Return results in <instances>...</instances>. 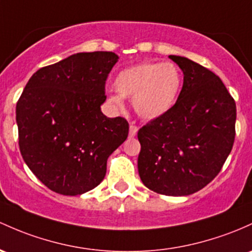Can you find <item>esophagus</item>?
<instances>
[{
  "label": "esophagus",
  "instance_id": "1",
  "mask_svg": "<svg viewBox=\"0 0 252 252\" xmlns=\"http://www.w3.org/2000/svg\"><path fill=\"white\" fill-rule=\"evenodd\" d=\"M137 131H139V126H135V124H130V128H129V136L134 137L135 135L137 134Z\"/></svg>",
  "mask_w": 252,
  "mask_h": 252
}]
</instances>
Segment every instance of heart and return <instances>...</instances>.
Listing matches in <instances>:
<instances>
[{
    "instance_id": "obj_1",
    "label": "heart",
    "mask_w": 252,
    "mask_h": 252,
    "mask_svg": "<svg viewBox=\"0 0 252 252\" xmlns=\"http://www.w3.org/2000/svg\"><path fill=\"white\" fill-rule=\"evenodd\" d=\"M113 85L120 95L110 96L111 104L123 109L120 96L130 99L140 117L154 120L176 104L182 74L172 63H141L120 71Z\"/></svg>"
}]
</instances>
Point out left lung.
<instances>
[{"instance_id": "left-lung-1", "label": "left lung", "mask_w": 252, "mask_h": 252, "mask_svg": "<svg viewBox=\"0 0 252 252\" xmlns=\"http://www.w3.org/2000/svg\"><path fill=\"white\" fill-rule=\"evenodd\" d=\"M170 59L183 70V87L170 111L137 132V166L148 189L185 196L211 183L222 168L233 147L237 109L213 71L187 57Z\"/></svg>"}]
</instances>
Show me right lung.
<instances>
[{"instance_id":"right-lung-1","label":"right lung","mask_w":252,"mask_h":252,"mask_svg":"<svg viewBox=\"0 0 252 252\" xmlns=\"http://www.w3.org/2000/svg\"><path fill=\"white\" fill-rule=\"evenodd\" d=\"M118 56L80 52L33 74L16 104L19 147L50 190L76 196L101 183L110 154L128 137L126 118L100 111Z\"/></svg>"}]
</instances>
